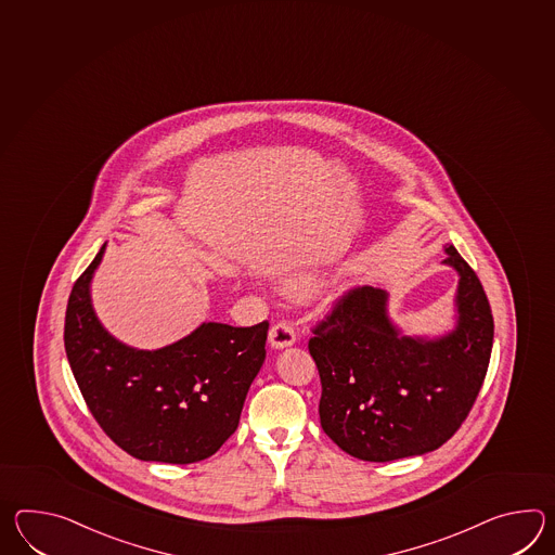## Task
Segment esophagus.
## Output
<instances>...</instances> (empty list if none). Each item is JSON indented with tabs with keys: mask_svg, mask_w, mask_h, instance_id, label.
Returning a JSON list of instances; mask_svg holds the SVG:
<instances>
[{
	"mask_svg": "<svg viewBox=\"0 0 555 555\" xmlns=\"http://www.w3.org/2000/svg\"><path fill=\"white\" fill-rule=\"evenodd\" d=\"M296 334L288 322H276L269 333V345L274 350H283L295 345Z\"/></svg>",
	"mask_w": 555,
	"mask_h": 555,
	"instance_id": "esophagus-1",
	"label": "esophagus"
}]
</instances>
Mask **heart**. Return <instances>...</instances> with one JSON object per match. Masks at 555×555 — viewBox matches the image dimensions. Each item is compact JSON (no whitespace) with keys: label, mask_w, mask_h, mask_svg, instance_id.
<instances>
[{"label":"heart","mask_w":555,"mask_h":555,"mask_svg":"<svg viewBox=\"0 0 555 555\" xmlns=\"http://www.w3.org/2000/svg\"><path fill=\"white\" fill-rule=\"evenodd\" d=\"M283 284L288 293H302L312 284V279L307 274H296V276H288Z\"/></svg>","instance_id":"heart-1"}]
</instances>
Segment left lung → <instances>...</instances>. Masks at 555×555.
I'll return each instance as SVG.
<instances>
[{
	"label": "left lung",
	"mask_w": 555,
	"mask_h": 555,
	"mask_svg": "<svg viewBox=\"0 0 555 555\" xmlns=\"http://www.w3.org/2000/svg\"><path fill=\"white\" fill-rule=\"evenodd\" d=\"M443 253L457 272L452 331L404 334L388 314V293L362 286L308 343L321 374L322 430L350 456H422L448 442L476 402L492 354V310L454 245Z\"/></svg>",
	"instance_id": "left-lung-1"
}]
</instances>
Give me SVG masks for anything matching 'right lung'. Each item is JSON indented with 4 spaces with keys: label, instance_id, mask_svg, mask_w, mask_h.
I'll use <instances>...</instances> for the list:
<instances>
[{
    "label": "right lung",
    "instance_id": "right-lung-1",
    "mask_svg": "<svg viewBox=\"0 0 555 555\" xmlns=\"http://www.w3.org/2000/svg\"><path fill=\"white\" fill-rule=\"evenodd\" d=\"M105 247L77 279L65 312V352L87 406L113 442L143 462L193 464L212 456L238 426L267 357L269 322L248 328L203 322L157 350L125 345L91 302Z\"/></svg>",
    "mask_w": 555,
    "mask_h": 555
}]
</instances>
